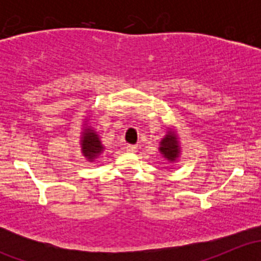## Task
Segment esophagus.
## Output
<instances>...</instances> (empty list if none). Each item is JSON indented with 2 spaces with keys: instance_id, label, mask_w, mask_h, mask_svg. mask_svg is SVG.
<instances>
[{
  "instance_id": "34e87169",
  "label": "esophagus",
  "mask_w": 261,
  "mask_h": 261,
  "mask_svg": "<svg viewBox=\"0 0 261 261\" xmlns=\"http://www.w3.org/2000/svg\"><path fill=\"white\" fill-rule=\"evenodd\" d=\"M136 149H138L136 145H131V144H127V145H126V150H127L128 152H135Z\"/></svg>"
}]
</instances>
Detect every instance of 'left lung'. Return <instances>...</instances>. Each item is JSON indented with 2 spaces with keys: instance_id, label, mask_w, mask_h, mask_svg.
Wrapping results in <instances>:
<instances>
[{
  "instance_id": "1",
  "label": "left lung",
  "mask_w": 261,
  "mask_h": 261,
  "mask_svg": "<svg viewBox=\"0 0 261 261\" xmlns=\"http://www.w3.org/2000/svg\"><path fill=\"white\" fill-rule=\"evenodd\" d=\"M160 152L164 154V156L168 158L169 160H172V162L178 156V152H179L178 140L172 131L168 133V135L165 136L162 140V143H160Z\"/></svg>"
}]
</instances>
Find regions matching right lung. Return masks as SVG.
Returning <instances> with one entry per match:
<instances>
[{"instance_id": "add662e5", "label": "right lung", "mask_w": 261, "mask_h": 261, "mask_svg": "<svg viewBox=\"0 0 261 261\" xmlns=\"http://www.w3.org/2000/svg\"><path fill=\"white\" fill-rule=\"evenodd\" d=\"M83 141H82V149H83V154L86 155L88 159H93L94 156L99 154L102 151V145L99 143L98 138H97L96 134L92 130H87L83 134Z\"/></svg>"}]
</instances>
